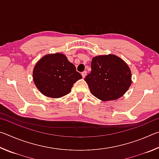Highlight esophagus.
<instances>
[{
    "instance_id": "esophagus-1",
    "label": "esophagus",
    "mask_w": 159,
    "mask_h": 159,
    "mask_svg": "<svg viewBox=\"0 0 159 159\" xmlns=\"http://www.w3.org/2000/svg\"><path fill=\"white\" fill-rule=\"evenodd\" d=\"M81 75H82V76H83V79H84V78L86 76V75H87V71H83L82 73H81Z\"/></svg>"
}]
</instances>
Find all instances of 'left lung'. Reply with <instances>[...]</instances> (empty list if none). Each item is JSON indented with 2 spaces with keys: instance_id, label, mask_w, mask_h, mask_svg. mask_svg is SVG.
Wrapping results in <instances>:
<instances>
[{
  "instance_id": "left-lung-1",
  "label": "left lung",
  "mask_w": 159,
  "mask_h": 159,
  "mask_svg": "<svg viewBox=\"0 0 159 159\" xmlns=\"http://www.w3.org/2000/svg\"><path fill=\"white\" fill-rule=\"evenodd\" d=\"M93 95L101 100L117 99L131 84V71L124 61L114 55L93 58L91 71L85 78Z\"/></svg>"
}]
</instances>
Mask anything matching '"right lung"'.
Instances as JSON below:
<instances>
[{
	"label": "right lung",
	"instance_id": "obj_1",
	"mask_svg": "<svg viewBox=\"0 0 159 159\" xmlns=\"http://www.w3.org/2000/svg\"><path fill=\"white\" fill-rule=\"evenodd\" d=\"M34 80L44 95L59 98L69 93L72 86L82 79L65 55L56 53L41 58L35 66Z\"/></svg>",
	"mask_w": 159,
	"mask_h": 159
}]
</instances>
